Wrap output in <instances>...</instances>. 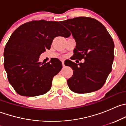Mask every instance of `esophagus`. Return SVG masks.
I'll list each match as a JSON object with an SVG mask.
<instances>
[{
    "mask_svg": "<svg viewBox=\"0 0 126 126\" xmlns=\"http://www.w3.org/2000/svg\"><path fill=\"white\" fill-rule=\"evenodd\" d=\"M62 65H63V66H64V61L63 60H62Z\"/></svg>",
    "mask_w": 126,
    "mask_h": 126,
    "instance_id": "obj_1",
    "label": "esophagus"
}]
</instances>
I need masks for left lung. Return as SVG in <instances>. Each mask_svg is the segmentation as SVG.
<instances>
[{
  "label": "left lung",
  "mask_w": 126,
  "mask_h": 126,
  "mask_svg": "<svg viewBox=\"0 0 126 126\" xmlns=\"http://www.w3.org/2000/svg\"><path fill=\"white\" fill-rule=\"evenodd\" d=\"M61 24L70 30L76 41L72 60H85L79 64L71 60L66 63L73 70L67 80L69 88L81 94L99 90L112 69L115 47L112 38L101 22L91 17H75Z\"/></svg>",
  "instance_id": "8db88e82"
}]
</instances>
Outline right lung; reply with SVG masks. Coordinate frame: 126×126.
Wrapping results in <instances>:
<instances>
[{
    "instance_id": "add662e5",
    "label": "right lung",
    "mask_w": 126,
    "mask_h": 126,
    "mask_svg": "<svg viewBox=\"0 0 126 126\" xmlns=\"http://www.w3.org/2000/svg\"><path fill=\"white\" fill-rule=\"evenodd\" d=\"M71 33L58 22L44 20L27 22L15 30L4 49V68L15 91L23 96H37L50 90L53 77L62 68L58 58L46 63L39 56L50 49L53 39Z\"/></svg>"
}]
</instances>
